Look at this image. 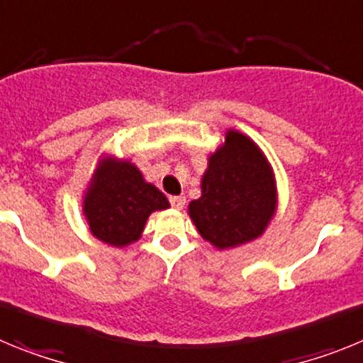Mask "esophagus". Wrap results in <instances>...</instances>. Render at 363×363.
I'll return each instance as SVG.
<instances>
[{
	"mask_svg": "<svg viewBox=\"0 0 363 363\" xmlns=\"http://www.w3.org/2000/svg\"><path fill=\"white\" fill-rule=\"evenodd\" d=\"M171 205L174 209H184L185 196H171Z\"/></svg>",
	"mask_w": 363,
	"mask_h": 363,
	"instance_id": "esophagus-1",
	"label": "esophagus"
}]
</instances>
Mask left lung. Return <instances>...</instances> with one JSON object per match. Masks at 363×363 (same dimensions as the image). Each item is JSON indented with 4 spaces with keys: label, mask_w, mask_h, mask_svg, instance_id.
Listing matches in <instances>:
<instances>
[{
    "label": "left lung",
    "mask_w": 363,
    "mask_h": 363,
    "mask_svg": "<svg viewBox=\"0 0 363 363\" xmlns=\"http://www.w3.org/2000/svg\"><path fill=\"white\" fill-rule=\"evenodd\" d=\"M277 209V179L267 156L247 134L229 129L209 156L201 196L189 203L192 223L205 242L223 251L259 238Z\"/></svg>",
    "instance_id": "1"
}]
</instances>
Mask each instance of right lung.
<instances>
[{
  "label": "right lung",
  "mask_w": 363,
  "mask_h": 363,
  "mask_svg": "<svg viewBox=\"0 0 363 363\" xmlns=\"http://www.w3.org/2000/svg\"><path fill=\"white\" fill-rule=\"evenodd\" d=\"M171 207L156 185L130 160L101 154L83 194V214L92 236L112 247L142 238L149 216Z\"/></svg>",
  "instance_id": "obj_1"
}]
</instances>
